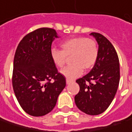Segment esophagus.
<instances>
[{
	"mask_svg": "<svg viewBox=\"0 0 132 132\" xmlns=\"http://www.w3.org/2000/svg\"><path fill=\"white\" fill-rule=\"evenodd\" d=\"M72 82H73L72 80H70V79H68V78H66V84H71Z\"/></svg>",
	"mask_w": 132,
	"mask_h": 132,
	"instance_id": "esophagus-1",
	"label": "esophagus"
}]
</instances>
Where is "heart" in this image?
Instances as JSON below:
<instances>
[{"label": "heart", "instance_id": "obj_1", "mask_svg": "<svg viewBox=\"0 0 132 132\" xmlns=\"http://www.w3.org/2000/svg\"><path fill=\"white\" fill-rule=\"evenodd\" d=\"M62 51L53 48L51 57L57 67L65 65L67 57H71L73 64L63 69L60 72L68 79H74L81 75L84 69H90L96 64L98 56L96 42L92 39L80 36L66 39L60 45Z\"/></svg>", "mask_w": 132, "mask_h": 132}]
</instances>
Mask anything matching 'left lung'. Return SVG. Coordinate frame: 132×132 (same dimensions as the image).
<instances>
[{
	"instance_id": "1",
	"label": "left lung",
	"mask_w": 132,
	"mask_h": 132,
	"mask_svg": "<svg viewBox=\"0 0 132 132\" xmlns=\"http://www.w3.org/2000/svg\"><path fill=\"white\" fill-rule=\"evenodd\" d=\"M98 45L96 63L89 73L78 79L80 87L75 96L79 110L89 115H98L109 107L120 83V63L117 53L103 35L91 33Z\"/></svg>"
}]
</instances>
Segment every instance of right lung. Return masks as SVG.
<instances>
[{
    "label": "right lung",
    "mask_w": 132,
    "mask_h": 132,
    "mask_svg": "<svg viewBox=\"0 0 132 132\" xmlns=\"http://www.w3.org/2000/svg\"><path fill=\"white\" fill-rule=\"evenodd\" d=\"M58 37L54 29L42 27L27 34L17 47L12 87L19 105L29 115L42 117L51 112L66 87L65 77L51 57V44Z\"/></svg>",
    "instance_id": "right-lung-1"
}]
</instances>
